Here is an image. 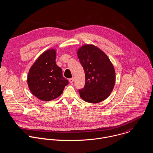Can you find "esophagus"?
<instances>
[{
  "label": "esophagus",
  "instance_id": "34e87169",
  "mask_svg": "<svg viewBox=\"0 0 153 153\" xmlns=\"http://www.w3.org/2000/svg\"><path fill=\"white\" fill-rule=\"evenodd\" d=\"M74 78L73 77H72V78H70V79H69V82L71 83H72L73 82H74Z\"/></svg>",
  "mask_w": 153,
  "mask_h": 153
}]
</instances>
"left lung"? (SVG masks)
<instances>
[{
    "label": "left lung",
    "instance_id": "obj_1",
    "mask_svg": "<svg viewBox=\"0 0 153 153\" xmlns=\"http://www.w3.org/2000/svg\"><path fill=\"white\" fill-rule=\"evenodd\" d=\"M77 54L85 74V86L79 91L80 97L91 103L105 100L116 83L113 63L101 49L92 44L82 45Z\"/></svg>",
    "mask_w": 153,
    "mask_h": 153
}]
</instances>
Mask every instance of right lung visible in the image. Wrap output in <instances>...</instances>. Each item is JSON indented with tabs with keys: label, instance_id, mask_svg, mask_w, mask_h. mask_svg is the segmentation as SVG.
I'll use <instances>...</instances> for the list:
<instances>
[{
	"label": "right lung",
	"instance_id": "right-lung-1",
	"mask_svg": "<svg viewBox=\"0 0 153 153\" xmlns=\"http://www.w3.org/2000/svg\"><path fill=\"white\" fill-rule=\"evenodd\" d=\"M56 50L42 53L31 67L27 83L31 93L43 101H51L60 96L68 81L63 77L62 69L56 63Z\"/></svg>",
	"mask_w": 153,
	"mask_h": 153
}]
</instances>
